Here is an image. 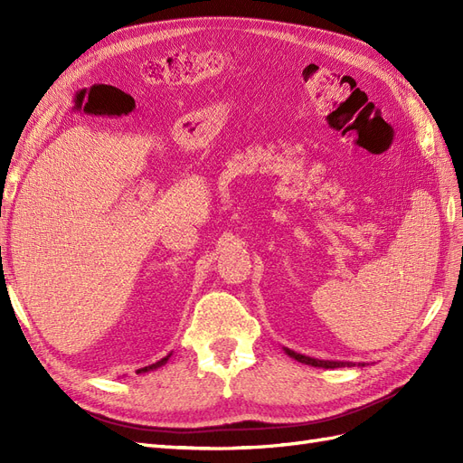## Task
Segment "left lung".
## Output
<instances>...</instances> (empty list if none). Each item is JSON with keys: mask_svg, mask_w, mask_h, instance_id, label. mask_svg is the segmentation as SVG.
<instances>
[{"mask_svg": "<svg viewBox=\"0 0 463 463\" xmlns=\"http://www.w3.org/2000/svg\"><path fill=\"white\" fill-rule=\"evenodd\" d=\"M286 354L293 359H298L299 363H305V365H313V367H322V369H335V367H345V365H352V363H342V361H320V359H313V357H307L301 354L291 352V349H286Z\"/></svg>", "mask_w": 463, "mask_h": 463, "instance_id": "1", "label": "left lung"}]
</instances>
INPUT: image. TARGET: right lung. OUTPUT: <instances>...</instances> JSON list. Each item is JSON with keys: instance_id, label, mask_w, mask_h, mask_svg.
Here are the masks:
<instances>
[{"instance_id": "right-lung-1", "label": "right lung", "mask_w": 463, "mask_h": 463, "mask_svg": "<svg viewBox=\"0 0 463 463\" xmlns=\"http://www.w3.org/2000/svg\"><path fill=\"white\" fill-rule=\"evenodd\" d=\"M167 357H170V355H167ZM167 357L160 359L158 363H152V365H148V367H143V369H138L137 373H146V371H150V369H158V367H162V365H164V363L167 361Z\"/></svg>"}]
</instances>
